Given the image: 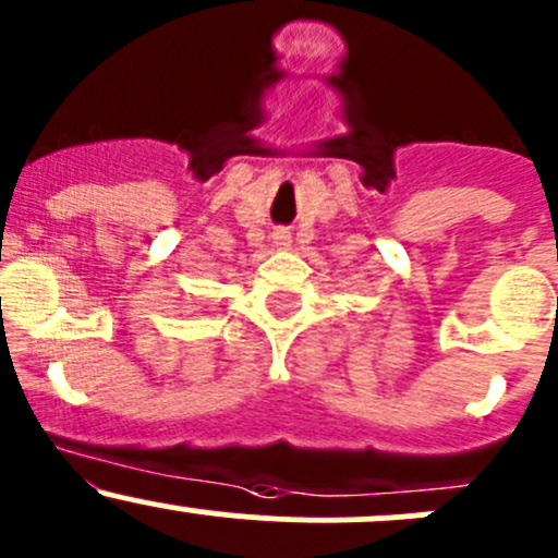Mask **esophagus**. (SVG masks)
Instances as JSON below:
<instances>
[{
  "label": "esophagus",
  "instance_id": "1",
  "mask_svg": "<svg viewBox=\"0 0 558 558\" xmlns=\"http://www.w3.org/2000/svg\"><path fill=\"white\" fill-rule=\"evenodd\" d=\"M275 240H278L280 245H289L291 234H289V230H278V232H275Z\"/></svg>",
  "mask_w": 558,
  "mask_h": 558
}]
</instances>
